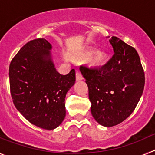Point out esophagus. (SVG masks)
<instances>
[{
    "instance_id": "obj_1",
    "label": "esophagus",
    "mask_w": 155,
    "mask_h": 155,
    "mask_svg": "<svg viewBox=\"0 0 155 155\" xmlns=\"http://www.w3.org/2000/svg\"><path fill=\"white\" fill-rule=\"evenodd\" d=\"M83 79L81 74L79 71H76V80L77 81H81Z\"/></svg>"
}]
</instances>
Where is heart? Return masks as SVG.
Masks as SVG:
<instances>
[{
  "label": "heart",
  "mask_w": 155,
  "mask_h": 155,
  "mask_svg": "<svg viewBox=\"0 0 155 155\" xmlns=\"http://www.w3.org/2000/svg\"><path fill=\"white\" fill-rule=\"evenodd\" d=\"M94 55L95 56L91 59V64L93 66H94V67H102V66L105 65L106 64V61H107L106 57L104 56L103 54H101V53H98V51H97V50H89V51L85 52V53L82 54V57L84 60H88V59H91Z\"/></svg>",
  "instance_id": "b5f03b06"
}]
</instances>
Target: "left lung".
I'll return each mask as SVG.
<instances>
[{"label":"left lung","mask_w":155,"mask_h":155,"mask_svg":"<svg viewBox=\"0 0 155 155\" xmlns=\"http://www.w3.org/2000/svg\"><path fill=\"white\" fill-rule=\"evenodd\" d=\"M113 57L102 67L81 66L86 79L91 113L100 125L111 127L130 116L143 94L144 72L137 50L116 36L109 39Z\"/></svg>","instance_id":"obj_1"}]
</instances>
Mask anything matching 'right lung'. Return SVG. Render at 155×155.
Instances as JSON below:
<instances>
[{
    "label": "right lung",
    "instance_id": "1",
    "mask_svg": "<svg viewBox=\"0 0 155 155\" xmlns=\"http://www.w3.org/2000/svg\"><path fill=\"white\" fill-rule=\"evenodd\" d=\"M52 45L45 39L27 42L9 67L10 89L17 110L31 124L54 130L66 116L65 97L75 83V71L57 72Z\"/></svg>",
    "mask_w": 155,
    "mask_h": 155
}]
</instances>
